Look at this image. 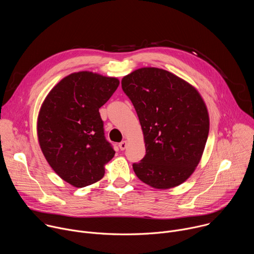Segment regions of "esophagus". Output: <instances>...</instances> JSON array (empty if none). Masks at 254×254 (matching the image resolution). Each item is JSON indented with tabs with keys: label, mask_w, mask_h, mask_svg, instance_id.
<instances>
[{
	"label": "esophagus",
	"mask_w": 254,
	"mask_h": 254,
	"mask_svg": "<svg viewBox=\"0 0 254 254\" xmlns=\"http://www.w3.org/2000/svg\"><path fill=\"white\" fill-rule=\"evenodd\" d=\"M127 143L126 140H124V141H122V142L119 143V146H120L121 150H125V149L127 148Z\"/></svg>",
	"instance_id": "obj_1"
}]
</instances>
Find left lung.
<instances>
[{
  "label": "left lung",
  "instance_id": "obj_1",
  "mask_svg": "<svg viewBox=\"0 0 254 254\" xmlns=\"http://www.w3.org/2000/svg\"><path fill=\"white\" fill-rule=\"evenodd\" d=\"M137 114L145 155L132 168L158 190L186 182L197 166L209 131L206 107L198 92L176 74L157 67L138 68L122 79Z\"/></svg>",
  "mask_w": 254,
  "mask_h": 254
}]
</instances>
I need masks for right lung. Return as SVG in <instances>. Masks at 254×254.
I'll use <instances>...</instances> for the list:
<instances>
[{
  "mask_svg": "<svg viewBox=\"0 0 254 254\" xmlns=\"http://www.w3.org/2000/svg\"><path fill=\"white\" fill-rule=\"evenodd\" d=\"M120 81L90 71L64 77L49 93L38 118L42 151L56 174L75 188L102 180L116 151L105 136L99 109Z\"/></svg>",
  "mask_w": 254,
  "mask_h": 254,
  "instance_id": "add662e5",
  "label": "right lung"
}]
</instances>
